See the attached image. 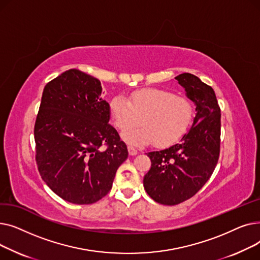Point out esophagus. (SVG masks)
Listing matches in <instances>:
<instances>
[{
    "label": "esophagus",
    "mask_w": 260,
    "mask_h": 260,
    "mask_svg": "<svg viewBox=\"0 0 260 260\" xmlns=\"http://www.w3.org/2000/svg\"><path fill=\"white\" fill-rule=\"evenodd\" d=\"M127 149H128V153H129V155L131 156H136V155H137L138 154V151H137V149H136L134 146H128L127 147Z\"/></svg>",
    "instance_id": "1"
}]
</instances>
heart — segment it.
I'll return each mask as SVG.
<instances>
[{
	"instance_id": "heart-1",
	"label": "heart",
	"mask_w": 260,
	"mask_h": 260,
	"mask_svg": "<svg viewBox=\"0 0 260 260\" xmlns=\"http://www.w3.org/2000/svg\"><path fill=\"white\" fill-rule=\"evenodd\" d=\"M109 115L121 131L122 138L134 145L168 146L176 142L188 128L193 119V106L188 100L173 92L148 88L134 92L129 100L118 94L109 101ZM140 129L127 128L138 125Z\"/></svg>"
}]
</instances>
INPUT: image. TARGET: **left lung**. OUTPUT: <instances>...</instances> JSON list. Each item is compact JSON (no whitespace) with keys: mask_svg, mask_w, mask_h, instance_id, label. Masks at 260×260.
Masks as SVG:
<instances>
[{"mask_svg":"<svg viewBox=\"0 0 260 260\" xmlns=\"http://www.w3.org/2000/svg\"><path fill=\"white\" fill-rule=\"evenodd\" d=\"M175 79L195 104L196 116L178 143L147 153L152 167L143 178L149 197L166 206L193 197L210 179L220 151L221 115L214 89L188 73Z\"/></svg>","mask_w":260,"mask_h":260,"instance_id":"left-lung-1","label":"left lung"}]
</instances>
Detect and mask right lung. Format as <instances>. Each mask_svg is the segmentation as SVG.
I'll return each instance as SVG.
<instances>
[{
    "mask_svg": "<svg viewBox=\"0 0 260 260\" xmlns=\"http://www.w3.org/2000/svg\"><path fill=\"white\" fill-rule=\"evenodd\" d=\"M109 118L97 78L70 70L45 85L35 124L36 160L44 182L62 199L90 204L111 190L128 152Z\"/></svg>",
    "mask_w": 260,
    "mask_h": 260,
    "instance_id": "1",
    "label": "right lung"
}]
</instances>
